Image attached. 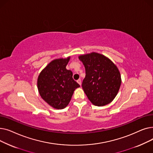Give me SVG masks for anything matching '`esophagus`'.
<instances>
[{"mask_svg": "<svg viewBox=\"0 0 153 153\" xmlns=\"http://www.w3.org/2000/svg\"><path fill=\"white\" fill-rule=\"evenodd\" d=\"M77 83H78L80 85H81V79H79L77 80Z\"/></svg>", "mask_w": 153, "mask_h": 153, "instance_id": "esophagus-1", "label": "esophagus"}]
</instances>
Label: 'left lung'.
Returning a JSON list of instances; mask_svg holds the SVG:
<instances>
[{"label":"left lung","mask_w":153,"mask_h":153,"mask_svg":"<svg viewBox=\"0 0 153 153\" xmlns=\"http://www.w3.org/2000/svg\"><path fill=\"white\" fill-rule=\"evenodd\" d=\"M79 59L85 69L82 87L91 103L101 107L113 101L122 83L115 64L106 56L95 52L79 56Z\"/></svg>","instance_id":"obj_1"}]
</instances>
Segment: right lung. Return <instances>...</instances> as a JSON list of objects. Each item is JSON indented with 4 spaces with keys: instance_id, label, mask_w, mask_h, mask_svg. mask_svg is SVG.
<instances>
[{
    "instance_id": "right-lung-1",
    "label": "right lung",
    "mask_w": 153,
    "mask_h": 153,
    "mask_svg": "<svg viewBox=\"0 0 153 153\" xmlns=\"http://www.w3.org/2000/svg\"><path fill=\"white\" fill-rule=\"evenodd\" d=\"M70 60L56 59L50 62L40 72L37 86L42 98L56 109L65 108L76 89L80 85L72 78V72L66 67Z\"/></svg>"
}]
</instances>
